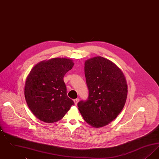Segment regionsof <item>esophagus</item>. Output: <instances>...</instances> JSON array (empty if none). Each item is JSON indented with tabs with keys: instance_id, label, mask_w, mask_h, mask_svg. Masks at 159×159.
I'll return each mask as SVG.
<instances>
[{
	"instance_id": "obj_1",
	"label": "esophagus",
	"mask_w": 159,
	"mask_h": 159,
	"mask_svg": "<svg viewBox=\"0 0 159 159\" xmlns=\"http://www.w3.org/2000/svg\"><path fill=\"white\" fill-rule=\"evenodd\" d=\"M79 101V98H76L74 99V102H75V104L76 105L78 103Z\"/></svg>"
}]
</instances>
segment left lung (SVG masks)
I'll use <instances>...</instances> for the list:
<instances>
[{
  "instance_id": "8db88e82",
  "label": "left lung",
  "mask_w": 159,
  "mask_h": 159,
  "mask_svg": "<svg viewBox=\"0 0 159 159\" xmlns=\"http://www.w3.org/2000/svg\"><path fill=\"white\" fill-rule=\"evenodd\" d=\"M88 98L78 102L83 119L91 126H104L115 119L125 104L128 86L121 70L112 61L96 57L84 62Z\"/></svg>"
}]
</instances>
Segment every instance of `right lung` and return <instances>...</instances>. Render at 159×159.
I'll list each match as a JSON object with an SVG mask.
<instances>
[{
	"instance_id": "obj_1",
	"label": "right lung",
	"mask_w": 159,
	"mask_h": 159,
	"mask_svg": "<svg viewBox=\"0 0 159 159\" xmlns=\"http://www.w3.org/2000/svg\"><path fill=\"white\" fill-rule=\"evenodd\" d=\"M73 66L70 59L55 58L41 61L31 70L25 84V98L31 112L41 121H58L75 104L67 95L63 80Z\"/></svg>"
}]
</instances>
